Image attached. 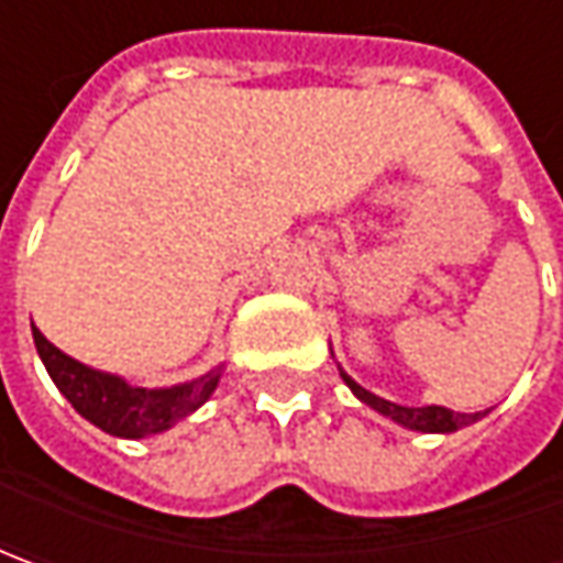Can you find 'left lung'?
Wrapping results in <instances>:
<instances>
[{
  "mask_svg": "<svg viewBox=\"0 0 563 563\" xmlns=\"http://www.w3.org/2000/svg\"><path fill=\"white\" fill-rule=\"evenodd\" d=\"M341 378L347 382V388H351L363 404H369L376 413L395 420L398 426H404V429H417V432H457V429H464V426H470V422H476L483 417V413H454V410L435 407V404H432V407H400V404H391V400L378 398L373 391H366V388L357 385L344 369H341Z\"/></svg>",
  "mask_w": 563,
  "mask_h": 563,
  "instance_id": "obj_1",
  "label": "left lung"
}]
</instances>
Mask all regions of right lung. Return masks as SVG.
I'll return each mask as SVG.
<instances>
[{
	"label": "right lung",
	"mask_w": 563,
	"mask_h": 563,
	"mask_svg": "<svg viewBox=\"0 0 563 563\" xmlns=\"http://www.w3.org/2000/svg\"><path fill=\"white\" fill-rule=\"evenodd\" d=\"M31 329L36 354L43 360L46 373L53 376L55 388L71 400V407L84 420H90L97 429L119 439H146V435H159L165 429H172L175 422H181L200 404H206L222 378V366H216L206 376L185 382V385L137 388V385H128L121 376L99 373L77 363L75 357L62 354L53 341H46L33 322Z\"/></svg>",
	"instance_id": "add662e5"
}]
</instances>
